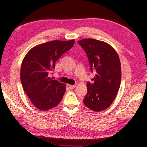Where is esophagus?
<instances>
[{"mask_svg": "<svg viewBox=\"0 0 147 147\" xmlns=\"http://www.w3.org/2000/svg\"><path fill=\"white\" fill-rule=\"evenodd\" d=\"M68 87H69V88L70 89H73L74 88H75L76 85H71V84H69Z\"/></svg>", "mask_w": 147, "mask_h": 147, "instance_id": "esophagus-1", "label": "esophagus"}]
</instances>
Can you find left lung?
Segmentation results:
<instances>
[{"instance_id":"left-lung-1","label":"left lung","mask_w":147,"mask_h":147,"mask_svg":"<svg viewBox=\"0 0 147 147\" xmlns=\"http://www.w3.org/2000/svg\"><path fill=\"white\" fill-rule=\"evenodd\" d=\"M78 43L86 52L91 71H96L93 83H87L88 92L83 102L89 109L101 111L109 108L120 86L121 69L118 54L111 45L94 38Z\"/></svg>"}]
</instances>
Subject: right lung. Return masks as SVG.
<instances>
[{"label":"right lung","mask_w":147,"mask_h":147,"mask_svg":"<svg viewBox=\"0 0 147 147\" xmlns=\"http://www.w3.org/2000/svg\"><path fill=\"white\" fill-rule=\"evenodd\" d=\"M74 39L52 40L31 49L22 60L20 78L23 89L33 104L48 111L61 101L66 86L49 76L56 61L74 45Z\"/></svg>","instance_id":"right-lung-1"}]
</instances>
